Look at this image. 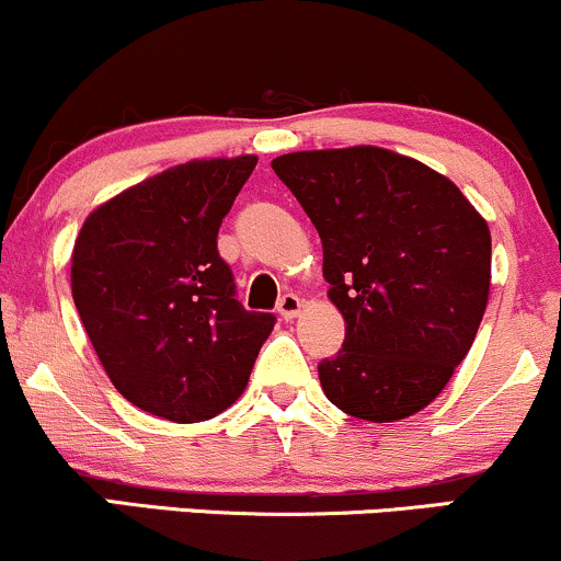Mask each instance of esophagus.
Returning <instances> with one entry per match:
<instances>
[{
  "instance_id": "esophagus-1",
  "label": "esophagus",
  "mask_w": 561,
  "mask_h": 561,
  "mask_svg": "<svg viewBox=\"0 0 561 561\" xmlns=\"http://www.w3.org/2000/svg\"><path fill=\"white\" fill-rule=\"evenodd\" d=\"M301 310V299L297 294H283L280 301H278V312L283 320H294Z\"/></svg>"
}]
</instances>
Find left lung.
I'll use <instances>...</instances> for the list:
<instances>
[{"instance_id":"obj_1","label":"left lung","mask_w":561,"mask_h":561,"mask_svg":"<svg viewBox=\"0 0 561 561\" xmlns=\"http://www.w3.org/2000/svg\"><path fill=\"white\" fill-rule=\"evenodd\" d=\"M323 241L344 344L318 363L355 419L426 408L467 357L490 291L488 222L443 174L383 148L301 150L273 161Z\"/></svg>"}]
</instances>
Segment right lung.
Segmentation results:
<instances>
[{"mask_svg":"<svg viewBox=\"0 0 561 561\" xmlns=\"http://www.w3.org/2000/svg\"><path fill=\"white\" fill-rule=\"evenodd\" d=\"M254 156L191 161L87 217L71 260L81 323L113 387L153 416L193 424L241 398L273 312L236 299L219 225Z\"/></svg>","mask_w":561,"mask_h":561,"instance_id":"right-lung-1","label":"right lung"}]
</instances>
